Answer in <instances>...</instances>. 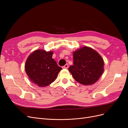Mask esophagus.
Listing matches in <instances>:
<instances>
[{
    "mask_svg": "<svg viewBox=\"0 0 128 128\" xmlns=\"http://www.w3.org/2000/svg\"><path fill=\"white\" fill-rule=\"evenodd\" d=\"M63 68H65V69H67L68 68V64H66L64 66L62 67Z\"/></svg>",
    "mask_w": 128,
    "mask_h": 128,
    "instance_id": "obj_1",
    "label": "esophagus"
}]
</instances>
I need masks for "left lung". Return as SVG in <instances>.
<instances>
[{"mask_svg":"<svg viewBox=\"0 0 128 128\" xmlns=\"http://www.w3.org/2000/svg\"><path fill=\"white\" fill-rule=\"evenodd\" d=\"M74 64L69 67L74 78L84 86L96 83L104 70V60L99 54L88 46L73 53Z\"/></svg>","mask_w":128,"mask_h":128,"instance_id":"obj_1","label":"left lung"}]
</instances>
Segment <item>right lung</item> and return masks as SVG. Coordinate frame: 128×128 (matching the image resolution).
Returning a JSON list of instances; mask_svg holds the SVG:
<instances>
[{
    "mask_svg": "<svg viewBox=\"0 0 128 128\" xmlns=\"http://www.w3.org/2000/svg\"><path fill=\"white\" fill-rule=\"evenodd\" d=\"M53 52L37 50L31 53L25 64V70L32 82L45 87L54 81L62 68L52 59Z\"/></svg>",
    "mask_w": 128,
    "mask_h": 128,
    "instance_id": "1",
    "label": "right lung"
}]
</instances>
